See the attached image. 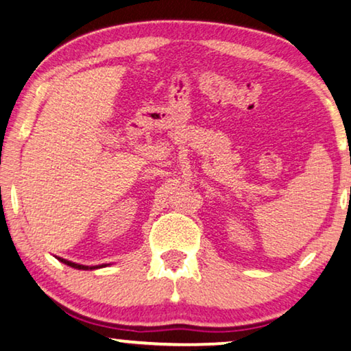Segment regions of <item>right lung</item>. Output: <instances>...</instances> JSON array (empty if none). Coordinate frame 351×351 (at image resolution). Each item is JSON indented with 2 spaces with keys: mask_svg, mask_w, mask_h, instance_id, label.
Returning <instances> with one entry per match:
<instances>
[{
  "mask_svg": "<svg viewBox=\"0 0 351 351\" xmlns=\"http://www.w3.org/2000/svg\"><path fill=\"white\" fill-rule=\"evenodd\" d=\"M58 258L61 263H64L67 266H71V268H75V269H82V271H88V269H99V268H106V266H108L107 263L106 265H96V266H86V265H80V263H74V261H69L66 258H61V257H56Z\"/></svg>",
  "mask_w": 351,
  "mask_h": 351,
  "instance_id": "add662e5",
  "label": "right lung"
}]
</instances>
